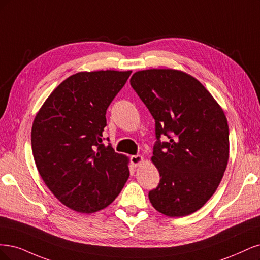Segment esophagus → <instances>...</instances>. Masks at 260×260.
Listing matches in <instances>:
<instances>
[{
	"label": "esophagus",
	"instance_id": "1",
	"mask_svg": "<svg viewBox=\"0 0 260 260\" xmlns=\"http://www.w3.org/2000/svg\"><path fill=\"white\" fill-rule=\"evenodd\" d=\"M131 163H132L133 167H137L141 163H144V157H142L141 155H132L131 156Z\"/></svg>",
	"mask_w": 260,
	"mask_h": 260
}]
</instances>
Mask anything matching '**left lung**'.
<instances>
[{
  "label": "left lung",
  "instance_id": "obj_1",
  "mask_svg": "<svg viewBox=\"0 0 260 260\" xmlns=\"http://www.w3.org/2000/svg\"><path fill=\"white\" fill-rule=\"evenodd\" d=\"M131 85L155 121L151 160L160 183L149 192L166 216L197 212L214 194L229 160V126L221 107L190 74L174 69L137 71ZM164 135L169 142L161 143Z\"/></svg>",
  "mask_w": 260,
  "mask_h": 260
}]
</instances>
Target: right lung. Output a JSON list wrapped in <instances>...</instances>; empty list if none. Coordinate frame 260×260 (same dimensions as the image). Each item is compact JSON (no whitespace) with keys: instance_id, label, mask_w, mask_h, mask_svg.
I'll return each mask as SVG.
<instances>
[{"instance_id":"add662e5","label":"right lung","mask_w":260,"mask_h":260,"mask_svg":"<svg viewBox=\"0 0 260 260\" xmlns=\"http://www.w3.org/2000/svg\"><path fill=\"white\" fill-rule=\"evenodd\" d=\"M132 71L79 72L60 83L32 124L37 169L60 202L79 213L100 211L129 177L128 157L103 142L106 112Z\"/></svg>"}]
</instances>
